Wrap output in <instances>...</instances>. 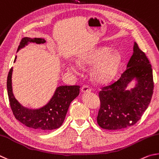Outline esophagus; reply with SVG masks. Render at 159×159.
Segmentation results:
<instances>
[{
    "label": "esophagus",
    "mask_w": 159,
    "mask_h": 159,
    "mask_svg": "<svg viewBox=\"0 0 159 159\" xmlns=\"http://www.w3.org/2000/svg\"><path fill=\"white\" fill-rule=\"evenodd\" d=\"M81 90L83 93H87V92H90L91 89L88 85H83Z\"/></svg>",
    "instance_id": "1"
}]
</instances>
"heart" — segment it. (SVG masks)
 <instances>
[{
    "mask_svg": "<svg viewBox=\"0 0 159 159\" xmlns=\"http://www.w3.org/2000/svg\"><path fill=\"white\" fill-rule=\"evenodd\" d=\"M110 51L107 47H102L93 52L80 57L78 64L80 66L93 67L91 70V76L98 83L107 82L116 73L121 63V55L116 51Z\"/></svg>",
    "mask_w": 159,
    "mask_h": 159,
    "instance_id": "obj_1",
    "label": "heart"
}]
</instances>
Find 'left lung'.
Returning a JSON list of instances; mask_svg holds the SVG:
<instances>
[{"label": "left lung", "instance_id": "obj_1", "mask_svg": "<svg viewBox=\"0 0 159 159\" xmlns=\"http://www.w3.org/2000/svg\"><path fill=\"white\" fill-rule=\"evenodd\" d=\"M134 78L138 82L136 87L126 90L127 85ZM153 90L152 66L144 52L135 43L126 68L117 80L102 87L98 92L101 106L97 122L99 126L119 130L137 123L149 106Z\"/></svg>", "mask_w": 159, "mask_h": 159}]
</instances>
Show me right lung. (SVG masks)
<instances>
[{
  "instance_id": "obj_1",
  "label": "right lung",
  "mask_w": 159,
  "mask_h": 159,
  "mask_svg": "<svg viewBox=\"0 0 159 159\" xmlns=\"http://www.w3.org/2000/svg\"><path fill=\"white\" fill-rule=\"evenodd\" d=\"M29 42L40 44L45 43V40L42 38H24L19 44L18 50ZM16 58V57L14 61ZM12 72V68H11L7 75V89L10 107L15 117L25 126L33 129L49 130L61 126L70 104L79 95L80 86H61L57 89L54 96L45 106L39 110H29L21 106L13 95Z\"/></svg>"
}]
</instances>
